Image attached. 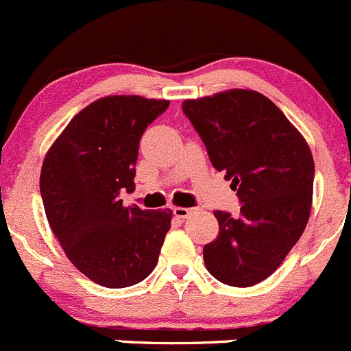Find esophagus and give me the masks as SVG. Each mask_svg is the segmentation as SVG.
I'll return each mask as SVG.
<instances>
[{"label":"esophagus","instance_id":"34e87169","mask_svg":"<svg viewBox=\"0 0 351 351\" xmlns=\"http://www.w3.org/2000/svg\"><path fill=\"white\" fill-rule=\"evenodd\" d=\"M194 209L191 208H180V206H176L174 208V215L177 216V218H187L189 215H193Z\"/></svg>","mask_w":351,"mask_h":351}]
</instances>
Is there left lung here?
<instances>
[{
    "label": "left lung",
    "mask_w": 351,
    "mask_h": 351,
    "mask_svg": "<svg viewBox=\"0 0 351 351\" xmlns=\"http://www.w3.org/2000/svg\"><path fill=\"white\" fill-rule=\"evenodd\" d=\"M182 110L243 202L238 216L215 211L219 233L204 245L206 269L219 282L252 287L279 269L306 230L313 154L282 111L252 89L186 99Z\"/></svg>",
    "instance_id": "left-lung-1"
}]
</instances>
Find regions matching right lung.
<instances>
[{
    "mask_svg": "<svg viewBox=\"0 0 351 351\" xmlns=\"http://www.w3.org/2000/svg\"><path fill=\"white\" fill-rule=\"evenodd\" d=\"M169 108L167 99L104 96L79 111L42 164L47 219L72 265L110 289L142 282L155 269L171 209L126 208L121 191L135 189L143 132Z\"/></svg>",
    "mask_w": 351,
    "mask_h": 351,
    "instance_id": "obj_1",
    "label": "right lung"
}]
</instances>
